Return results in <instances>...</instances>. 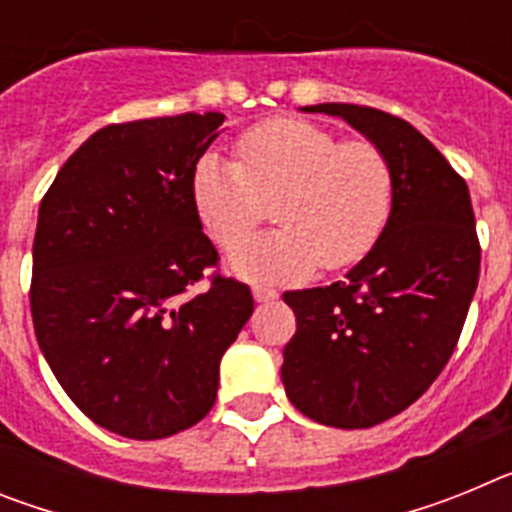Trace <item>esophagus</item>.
I'll return each instance as SVG.
<instances>
[{"label":"esophagus","mask_w":512,"mask_h":512,"mask_svg":"<svg viewBox=\"0 0 512 512\" xmlns=\"http://www.w3.org/2000/svg\"><path fill=\"white\" fill-rule=\"evenodd\" d=\"M251 292H253V300H256V302H271V300H277V297H279L277 289L266 287V284H256Z\"/></svg>","instance_id":"34e87169"}]
</instances>
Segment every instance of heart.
Wrapping results in <instances>:
<instances>
[{"instance_id":"obj_1","label":"heart","mask_w":512,"mask_h":512,"mask_svg":"<svg viewBox=\"0 0 512 512\" xmlns=\"http://www.w3.org/2000/svg\"><path fill=\"white\" fill-rule=\"evenodd\" d=\"M238 161L205 153L192 174L202 228L233 246L277 199L283 225L230 251L228 269L246 282H282L343 269L372 251L390 223L395 174L369 140H343L318 122L277 117L238 138Z\"/></svg>"}]
</instances>
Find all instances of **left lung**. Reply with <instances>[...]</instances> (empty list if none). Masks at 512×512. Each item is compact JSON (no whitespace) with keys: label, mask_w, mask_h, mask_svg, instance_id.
<instances>
[{"label":"left lung","mask_w":512,"mask_h":512,"mask_svg":"<svg viewBox=\"0 0 512 512\" xmlns=\"http://www.w3.org/2000/svg\"><path fill=\"white\" fill-rule=\"evenodd\" d=\"M341 117L390 158L395 205L374 248L330 287L284 292L297 333L284 346L289 402L315 423L372 428L413 405L441 374L479 279L467 182L431 140L359 104H310Z\"/></svg>","instance_id":"1"}]
</instances>
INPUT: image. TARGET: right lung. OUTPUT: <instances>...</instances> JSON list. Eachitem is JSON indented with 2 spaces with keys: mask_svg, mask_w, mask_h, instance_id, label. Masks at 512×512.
Segmentation results:
<instances>
[{
  "mask_svg": "<svg viewBox=\"0 0 512 512\" xmlns=\"http://www.w3.org/2000/svg\"><path fill=\"white\" fill-rule=\"evenodd\" d=\"M223 112L97 130L61 166L33 243L35 336L66 395L135 441L200 423L220 359L253 312L251 289L212 277L217 251L192 200L194 166Z\"/></svg>",
  "mask_w": 512,
  "mask_h": 512,
  "instance_id": "add662e5",
  "label": "right lung"
}]
</instances>
